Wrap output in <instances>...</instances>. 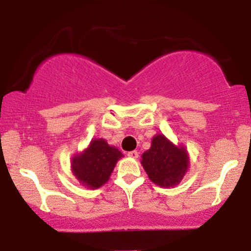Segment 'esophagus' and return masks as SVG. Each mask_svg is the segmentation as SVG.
Instances as JSON below:
<instances>
[{"mask_svg": "<svg viewBox=\"0 0 251 251\" xmlns=\"http://www.w3.org/2000/svg\"><path fill=\"white\" fill-rule=\"evenodd\" d=\"M127 155H128V157L134 158V159H135V158H138V152L137 151H129Z\"/></svg>", "mask_w": 251, "mask_h": 251, "instance_id": "esophagus-1", "label": "esophagus"}]
</instances>
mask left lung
I'll return each mask as SVG.
<instances>
[{"label": "left lung", "mask_w": 251, "mask_h": 251, "mask_svg": "<svg viewBox=\"0 0 251 251\" xmlns=\"http://www.w3.org/2000/svg\"><path fill=\"white\" fill-rule=\"evenodd\" d=\"M142 158L149 178L159 186L178 184L188 169L186 150L176 148L163 134L155 135L151 149L144 152Z\"/></svg>", "instance_id": "obj_1"}]
</instances>
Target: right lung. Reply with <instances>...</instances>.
<instances>
[{
    "mask_svg": "<svg viewBox=\"0 0 251 251\" xmlns=\"http://www.w3.org/2000/svg\"><path fill=\"white\" fill-rule=\"evenodd\" d=\"M123 153L103 139H94L88 149L72 160L74 175L83 185L98 189L108 180L114 166Z\"/></svg>",
    "mask_w": 251,
    "mask_h": 251,
    "instance_id": "right-lung-1",
    "label": "right lung"
}]
</instances>
